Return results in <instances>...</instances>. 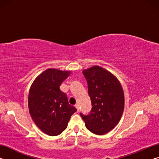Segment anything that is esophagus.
Returning <instances> with one entry per match:
<instances>
[{"label": "esophagus", "mask_w": 159, "mask_h": 159, "mask_svg": "<svg viewBox=\"0 0 159 159\" xmlns=\"http://www.w3.org/2000/svg\"><path fill=\"white\" fill-rule=\"evenodd\" d=\"M75 107H76V109H77V111H79V104H76V105H75Z\"/></svg>", "instance_id": "esophagus-1"}]
</instances>
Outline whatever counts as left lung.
Here are the masks:
<instances>
[{"label":"left lung","instance_id":"obj_1","mask_svg":"<svg viewBox=\"0 0 159 159\" xmlns=\"http://www.w3.org/2000/svg\"><path fill=\"white\" fill-rule=\"evenodd\" d=\"M83 74L88 83L92 109L88 115H80L90 132L99 135L106 134L122 116L125 99L121 85L114 75L100 66L83 70Z\"/></svg>","mask_w":159,"mask_h":159}]
</instances>
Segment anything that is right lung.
I'll return each mask as SVG.
<instances>
[{"label": "right lung", "mask_w": 159, "mask_h": 159, "mask_svg": "<svg viewBox=\"0 0 159 159\" xmlns=\"http://www.w3.org/2000/svg\"><path fill=\"white\" fill-rule=\"evenodd\" d=\"M69 74L70 71L48 69L35 79L29 90L31 116L38 127L48 135L56 136L62 133L71 115L77 111L60 89Z\"/></svg>", "instance_id": "1"}]
</instances>
